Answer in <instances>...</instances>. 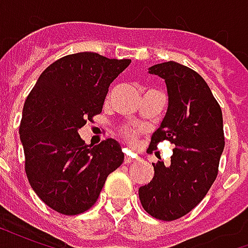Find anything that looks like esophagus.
<instances>
[{
	"mask_svg": "<svg viewBox=\"0 0 248 248\" xmlns=\"http://www.w3.org/2000/svg\"><path fill=\"white\" fill-rule=\"evenodd\" d=\"M135 158L133 155H130V154H126L124 155V163H130V162H134Z\"/></svg>",
	"mask_w": 248,
	"mask_h": 248,
	"instance_id": "34e87169",
	"label": "esophagus"
}]
</instances>
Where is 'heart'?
<instances>
[{
	"instance_id": "obj_1",
	"label": "heart",
	"mask_w": 248,
	"mask_h": 248,
	"mask_svg": "<svg viewBox=\"0 0 248 248\" xmlns=\"http://www.w3.org/2000/svg\"><path fill=\"white\" fill-rule=\"evenodd\" d=\"M140 134V129H134V127H122L121 129V135L126 142H129L130 145H134L138 137Z\"/></svg>"
}]
</instances>
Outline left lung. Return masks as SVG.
Segmentation results:
<instances>
[{
	"mask_svg": "<svg viewBox=\"0 0 248 248\" xmlns=\"http://www.w3.org/2000/svg\"><path fill=\"white\" fill-rule=\"evenodd\" d=\"M166 82L169 106L161 126L151 137L149 153L162 140L175 145L171 162L153 163L154 178L140 187L146 213L161 220H175L206 197L218 175L224 149L223 117L202 77L170 61L149 67Z\"/></svg>",
	"mask_w": 248,
	"mask_h": 248,
	"instance_id": "obj_1",
	"label": "left lung"
}]
</instances>
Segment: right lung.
<instances>
[{
    "mask_svg": "<svg viewBox=\"0 0 248 248\" xmlns=\"http://www.w3.org/2000/svg\"><path fill=\"white\" fill-rule=\"evenodd\" d=\"M130 62L90 51L62 57L46 67L25 101L19 124L25 171L35 194L57 213L87 211L124 162L117 140L92 147L78 130L102 111L110 83Z\"/></svg>",
    "mask_w": 248,
    "mask_h": 248,
    "instance_id": "right-lung-1",
    "label": "right lung"
}]
</instances>
